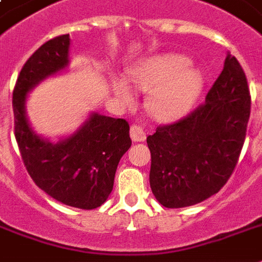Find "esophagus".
Listing matches in <instances>:
<instances>
[{"mask_svg": "<svg viewBox=\"0 0 262 262\" xmlns=\"http://www.w3.org/2000/svg\"><path fill=\"white\" fill-rule=\"evenodd\" d=\"M130 137L133 141L140 143L145 140V132L143 130V127H140L139 125H132L130 126Z\"/></svg>", "mask_w": 262, "mask_h": 262, "instance_id": "obj_1", "label": "esophagus"}]
</instances>
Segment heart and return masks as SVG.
Segmentation results:
<instances>
[{"instance_id": "obj_1", "label": "heart", "mask_w": 262, "mask_h": 262, "mask_svg": "<svg viewBox=\"0 0 262 262\" xmlns=\"http://www.w3.org/2000/svg\"><path fill=\"white\" fill-rule=\"evenodd\" d=\"M190 63L186 55L167 53L145 59L132 71L133 87L151 92L147 110L152 118L159 122H174L193 107L203 90L204 76ZM111 87L122 104L133 103V92L126 80L114 77Z\"/></svg>"}]
</instances>
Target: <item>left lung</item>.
Returning a JSON list of instances; mask_svg holds the SVG:
<instances>
[{
	"instance_id": "8db88e82",
	"label": "left lung",
	"mask_w": 262,
	"mask_h": 262,
	"mask_svg": "<svg viewBox=\"0 0 262 262\" xmlns=\"http://www.w3.org/2000/svg\"><path fill=\"white\" fill-rule=\"evenodd\" d=\"M250 117L245 72L230 53L205 103L147 137L149 185L163 207L199 204L222 189L244 147Z\"/></svg>"
}]
</instances>
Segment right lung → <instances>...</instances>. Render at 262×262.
<instances>
[{"label":"right lung","mask_w":262,"mask_h":262,"mask_svg":"<svg viewBox=\"0 0 262 262\" xmlns=\"http://www.w3.org/2000/svg\"><path fill=\"white\" fill-rule=\"evenodd\" d=\"M69 34L51 39L24 63L13 90L14 136L27 171L43 191L80 209L100 207L110 195L117 167L130 148L129 123L92 111L73 133L50 141L32 129L28 94L69 67Z\"/></svg>","instance_id":"add662e5"}]
</instances>
